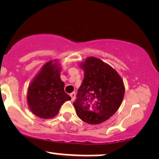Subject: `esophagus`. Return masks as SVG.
Here are the masks:
<instances>
[{"mask_svg":"<svg viewBox=\"0 0 159 159\" xmlns=\"http://www.w3.org/2000/svg\"><path fill=\"white\" fill-rule=\"evenodd\" d=\"M70 96H71V101H75V97H76L75 93L73 92V93H70Z\"/></svg>","mask_w":159,"mask_h":159,"instance_id":"obj_1","label":"esophagus"}]
</instances>
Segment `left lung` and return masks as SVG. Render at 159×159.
I'll use <instances>...</instances> for the list:
<instances>
[{
  "instance_id": "left-lung-1",
  "label": "left lung",
  "mask_w": 159,
  "mask_h": 159,
  "mask_svg": "<svg viewBox=\"0 0 159 159\" xmlns=\"http://www.w3.org/2000/svg\"><path fill=\"white\" fill-rule=\"evenodd\" d=\"M80 66L84 76L74 106L80 119L98 125L121 106L125 91L123 80L114 68L98 58H87Z\"/></svg>"
}]
</instances>
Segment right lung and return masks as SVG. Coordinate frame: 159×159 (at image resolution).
Instances as JSON below:
<instances>
[{
	"instance_id": "1",
	"label": "right lung",
	"mask_w": 159,
	"mask_h": 159,
	"mask_svg": "<svg viewBox=\"0 0 159 159\" xmlns=\"http://www.w3.org/2000/svg\"><path fill=\"white\" fill-rule=\"evenodd\" d=\"M61 70L58 60L50 61L43 65L29 84L28 106L32 114L40 118H53L62 104L71 100L64 91V82L60 77Z\"/></svg>"
}]
</instances>
